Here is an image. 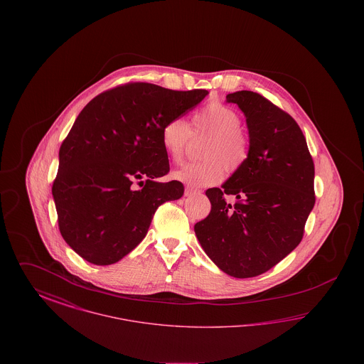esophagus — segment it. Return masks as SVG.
<instances>
[{
	"instance_id": "34e87169",
	"label": "esophagus",
	"mask_w": 364,
	"mask_h": 364,
	"mask_svg": "<svg viewBox=\"0 0 364 364\" xmlns=\"http://www.w3.org/2000/svg\"><path fill=\"white\" fill-rule=\"evenodd\" d=\"M199 190H196V188H192V187H186V196H191V195H195V193H198Z\"/></svg>"
}]
</instances>
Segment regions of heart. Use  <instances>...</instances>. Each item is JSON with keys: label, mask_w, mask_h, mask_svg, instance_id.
Returning <instances> with one entry per match:
<instances>
[{"label": "heart", "mask_w": 364, "mask_h": 364, "mask_svg": "<svg viewBox=\"0 0 364 364\" xmlns=\"http://www.w3.org/2000/svg\"><path fill=\"white\" fill-rule=\"evenodd\" d=\"M208 136L199 162L174 171L173 177L190 187L215 186L230 174L239 173L251 154V138L242 127V116L223 102L203 106L191 119V127L183 119H171L161 128V144L168 158L180 164L191 139Z\"/></svg>", "instance_id": "obj_1"}]
</instances>
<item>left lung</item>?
Returning a JSON list of instances; mask_svg holds the SVG:
<instances>
[{
    "mask_svg": "<svg viewBox=\"0 0 364 364\" xmlns=\"http://www.w3.org/2000/svg\"><path fill=\"white\" fill-rule=\"evenodd\" d=\"M247 117L251 154L223 188L206 191L211 210L195 224L208 258L236 278L257 277L301 242L315 205L314 161L294 117L263 95H226ZM232 196L230 204L225 198Z\"/></svg>",
    "mask_w": 364,
    "mask_h": 364,
    "instance_id": "8db88e82",
    "label": "left lung"
}]
</instances>
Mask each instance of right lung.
<instances>
[{
	"label": "right lung",
	"instance_id": "obj_1",
	"mask_svg": "<svg viewBox=\"0 0 364 364\" xmlns=\"http://www.w3.org/2000/svg\"><path fill=\"white\" fill-rule=\"evenodd\" d=\"M208 94L129 82L85 106L60 147L52 188L61 236L83 259L119 262L144 239L156 208L183 196V183L156 181L169 173L161 128Z\"/></svg>",
	"mask_w": 364,
	"mask_h": 364
}]
</instances>
